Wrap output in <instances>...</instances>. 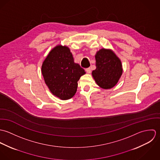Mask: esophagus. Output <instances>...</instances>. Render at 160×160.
Returning a JSON list of instances; mask_svg holds the SVG:
<instances>
[{
  "label": "esophagus",
  "mask_w": 160,
  "mask_h": 160,
  "mask_svg": "<svg viewBox=\"0 0 160 160\" xmlns=\"http://www.w3.org/2000/svg\"><path fill=\"white\" fill-rule=\"evenodd\" d=\"M86 71L88 73H91V68H86Z\"/></svg>",
  "instance_id": "obj_1"
}]
</instances>
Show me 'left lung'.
<instances>
[{
    "mask_svg": "<svg viewBox=\"0 0 160 160\" xmlns=\"http://www.w3.org/2000/svg\"><path fill=\"white\" fill-rule=\"evenodd\" d=\"M95 60L96 69L92 74L96 83L105 89L112 88L122 72L120 60L112 51L105 48L97 52Z\"/></svg>",
    "mask_w": 160,
    "mask_h": 160,
    "instance_id": "8db88e82",
    "label": "left lung"
}]
</instances>
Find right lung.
Masks as SVG:
<instances>
[{
    "label": "right lung",
    "mask_w": 160,
    "mask_h": 160,
    "mask_svg": "<svg viewBox=\"0 0 160 160\" xmlns=\"http://www.w3.org/2000/svg\"><path fill=\"white\" fill-rule=\"evenodd\" d=\"M42 73L51 92L62 100H68L74 95L78 81L86 72L74 62L69 48L58 46L50 51L43 62Z\"/></svg>",
    "instance_id": "add662e5"
}]
</instances>
